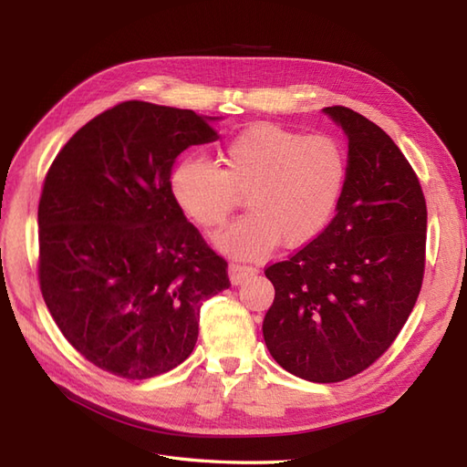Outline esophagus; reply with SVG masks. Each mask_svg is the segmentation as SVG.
<instances>
[{
    "instance_id": "1",
    "label": "esophagus",
    "mask_w": 467,
    "mask_h": 467,
    "mask_svg": "<svg viewBox=\"0 0 467 467\" xmlns=\"http://www.w3.org/2000/svg\"><path fill=\"white\" fill-rule=\"evenodd\" d=\"M255 273L257 271L253 266H245V265H239V263H230V266H228V275H230L232 285H242L244 280H247L249 276H253Z\"/></svg>"
}]
</instances>
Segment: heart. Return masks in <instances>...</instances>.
Returning <instances> with one entry per match:
<instances>
[{
    "label": "heart",
    "instance_id": "heart-1",
    "mask_svg": "<svg viewBox=\"0 0 467 467\" xmlns=\"http://www.w3.org/2000/svg\"><path fill=\"white\" fill-rule=\"evenodd\" d=\"M218 160L222 169L194 155L181 158L169 175V192L204 228L222 225L245 194L247 214L212 237L223 255L244 261L268 255L278 242H314L335 216L348 171L335 138L304 136L271 122L235 134Z\"/></svg>",
    "mask_w": 467,
    "mask_h": 467
}]
</instances>
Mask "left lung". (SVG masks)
<instances>
[{
  "mask_svg": "<svg viewBox=\"0 0 467 467\" xmlns=\"http://www.w3.org/2000/svg\"><path fill=\"white\" fill-rule=\"evenodd\" d=\"M323 112L348 140L345 191L323 234L265 271L275 302L263 337L282 368L331 384L368 368L411 314L425 273L427 202L378 124L347 107Z\"/></svg>",
  "mask_w": 467,
  "mask_h": 467,
  "instance_id": "left-lung-1",
  "label": "left lung"
}]
</instances>
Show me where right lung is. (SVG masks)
Instances as JSON below:
<instances>
[{
    "instance_id": "add662e5",
    "label": "right lung",
    "mask_w": 467,
    "mask_h": 467,
    "mask_svg": "<svg viewBox=\"0 0 467 467\" xmlns=\"http://www.w3.org/2000/svg\"><path fill=\"white\" fill-rule=\"evenodd\" d=\"M189 109L126 101L79 129L38 202V278L79 355L120 378L173 370L199 338L202 304L230 286L169 192L181 151L214 142Z\"/></svg>"
}]
</instances>
